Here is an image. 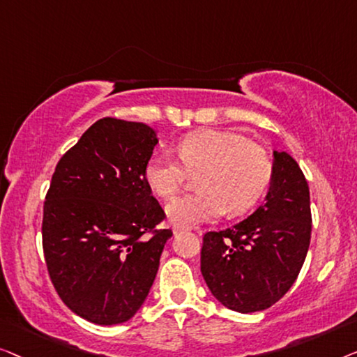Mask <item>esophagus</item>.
I'll return each instance as SVG.
<instances>
[{
  "label": "esophagus",
  "mask_w": 357,
  "mask_h": 357,
  "mask_svg": "<svg viewBox=\"0 0 357 357\" xmlns=\"http://www.w3.org/2000/svg\"><path fill=\"white\" fill-rule=\"evenodd\" d=\"M185 229H190L189 227H181V225H176V227L173 228V233L174 234H179V233H183V231H185Z\"/></svg>",
  "instance_id": "34e87169"
}]
</instances>
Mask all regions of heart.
Here are the masks:
<instances>
[{
  "mask_svg": "<svg viewBox=\"0 0 357 357\" xmlns=\"http://www.w3.org/2000/svg\"><path fill=\"white\" fill-rule=\"evenodd\" d=\"M178 155L155 152L145 179L158 197H173L189 173H200L194 194L173 199L167 213L176 225H195L227 213L238 217L252 208L273 178V158L264 145L228 130H195L178 142Z\"/></svg>",
  "mask_w": 357,
  "mask_h": 357,
  "instance_id": "1",
  "label": "heart"
}]
</instances>
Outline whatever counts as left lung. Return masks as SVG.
Returning <instances> with one entry per match:
<instances>
[{
  "mask_svg": "<svg viewBox=\"0 0 357 357\" xmlns=\"http://www.w3.org/2000/svg\"><path fill=\"white\" fill-rule=\"evenodd\" d=\"M309 185L296 160L273 152L265 202L243 222L204 234L200 272L225 307L241 314L268 309L288 293L310 243Z\"/></svg>",
  "mask_w": 357,
  "mask_h": 357,
  "instance_id": "obj_1",
  "label": "left lung"
}]
</instances>
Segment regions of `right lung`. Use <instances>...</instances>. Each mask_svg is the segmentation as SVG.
I'll return each mask as SVG.
<instances>
[{
  "label": "right lung",
  "instance_id": "add662e5",
  "mask_svg": "<svg viewBox=\"0 0 357 357\" xmlns=\"http://www.w3.org/2000/svg\"><path fill=\"white\" fill-rule=\"evenodd\" d=\"M157 144L147 124L103 118L54 168L43 204L45 262L63 303L92 324L134 317L173 236L155 229L165 212L145 179Z\"/></svg>",
  "mask_w": 357,
  "mask_h": 357
}]
</instances>
